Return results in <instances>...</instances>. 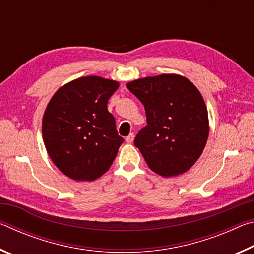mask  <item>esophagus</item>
<instances>
[{"label":"esophagus","mask_w":254,"mask_h":254,"mask_svg":"<svg viewBox=\"0 0 254 254\" xmlns=\"http://www.w3.org/2000/svg\"><path fill=\"white\" fill-rule=\"evenodd\" d=\"M133 139H134V134H133V133H130V134H128L127 137H126V141L127 143H131L132 141H133Z\"/></svg>","instance_id":"34e87169"}]
</instances>
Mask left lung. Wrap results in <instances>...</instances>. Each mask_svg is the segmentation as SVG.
Here are the masks:
<instances>
[{
  "label": "left lung",
  "instance_id": "obj_1",
  "mask_svg": "<svg viewBox=\"0 0 254 254\" xmlns=\"http://www.w3.org/2000/svg\"><path fill=\"white\" fill-rule=\"evenodd\" d=\"M127 87L145 110L147 126L134 145L149 168L171 177L186 173L200 157L208 137V113L198 89L179 75L130 81Z\"/></svg>",
  "mask_w": 254,
  "mask_h": 254
}]
</instances>
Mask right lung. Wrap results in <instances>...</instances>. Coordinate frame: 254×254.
Returning a JSON list of instances; mask_svg holds the SVG:
<instances>
[{"mask_svg": "<svg viewBox=\"0 0 254 254\" xmlns=\"http://www.w3.org/2000/svg\"><path fill=\"white\" fill-rule=\"evenodd\" d=\"M119 83L97 76L63 86L42 120L47 152L57 168L74 180H94L110 168L124 139L107 111Z\"/></svg>", "mask_w": 254, "mask_h": 254, "instance_id": "obj_1", "label": "right lung"}]
</instances>
